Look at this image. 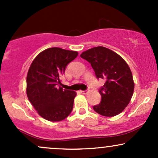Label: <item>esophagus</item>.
<instances>
[{"instance_id":"obj_1","label":"esophagus","mask_w":158,"mask_h":158,"mask_svg":"<svg viewBox=\"0 0 158 158\" xmlns=\"http://www.w3.org/2000/svg\"><path fill=\"white\" fill-rule=\"evenodd\" d=\"M88 90H80L81 93V94H86L87 93H88Z\"/></svg>"}]
</instances>
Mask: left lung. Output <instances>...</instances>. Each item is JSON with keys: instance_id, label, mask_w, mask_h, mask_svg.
Wrapping results in <instances>:
<instances>
[{"instance_id": "left-lung-1", "label": "left lung", "mask_w": 158, "mask_h": 158, "mask_svg": "<svg viewBox=\"0 0 158 158\" xmlns=\"http://www.w3.org/2000/svg\"><path fill=\"white\" fill-rule=\"evenodd\" d=\"M80 56L91 64L97 79L106 80L99 90L101 102L94 110L105 117L120 114L129 103L135 88L128 65L120 56L104 47L89 49Z\"/></svg>"}]
</instances>
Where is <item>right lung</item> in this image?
Returning a JSON list of instances; mask_svg holds the SVG:
<instances>
[{
  "instance_id": "add662e5",
  "label": "right lung",
  "mask_w": 158,
  "mask_h": 158,
  "mask_svg": "<svg viewBox=\"0 0 158 158\" xmlns=\"http://www.w3.org/2000/svg\"><path fill=\"white\" fill-rule=\"evenodd\" d=\"M78 52L59 48L44 50L35 57L27 77V94L38 114L52 122L61 121L71 113L76 94L63 89L61 79Z\"/></svg>"
}]
</instances>
